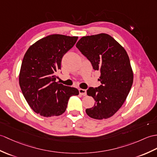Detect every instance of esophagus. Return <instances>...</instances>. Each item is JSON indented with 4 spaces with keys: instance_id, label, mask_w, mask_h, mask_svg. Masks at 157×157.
<instances>
[{
    "instance_id": "obj_1",
    "label": "esophagus",
    "mask_w": 157,
    "mask_h": 157,
    "mask_svg": "<svg viewBox=\"0 0 157 157\" xmlns=\"http://www.w3.org/2000/svg\"><path fill=\"white\" fill-rule=\"evenodd\" d=\"M79 94L80 95L82 96H86V90H83V89H79Z\"/></svg>"
}]
</instances>
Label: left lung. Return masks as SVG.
Wrapping results in <instances>:
<instances>
[{
  "label": "left lung",
  "mask_w": 157,
  "mask_h": 157,
  "mask_svg": "<svg viewBox=\"0 0 157 157\" xmlns=\"http://www.w3.org/2000/svg\"><path fill=\"white\" fill-rule=\"evenodd\" d=\"M76 47L91 62L94 70L100 72L98 81L101 85L87 90V95L96 102L92 108L86 109V114L97 120L110 118L123 105L133 83L128 54L105 33L83 37Z\"/></svg>",
  "instance_id": "8db88e82"
}]
</instances>
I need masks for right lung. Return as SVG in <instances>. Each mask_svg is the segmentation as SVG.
Wrapping results in <instances>:
<instances>
[{
  "instance_id": "1",
  "label": "right lung",
  "mask_w": 157,
  "mask_h": 157,
  "mask_svg": "<svg viewBox=\"0 0 157 157\" xmlns=\"http://www.w3.org/2000/svg\"><path fill=\"white\" fill-rule=\"evenodd\" d=\"M78 37L54 34L39 40L25 53L22 61L19 85L29 106L44 117L65 112L77 88L56 82V72L61 70L62 57L72 48Z\"/></svg>"
}]
</instances>
